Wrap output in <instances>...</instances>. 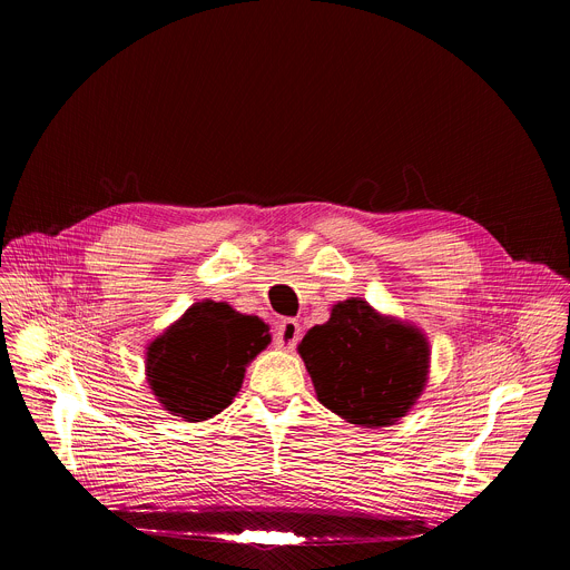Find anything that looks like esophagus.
<instances>
[{
	"mask_svg": "<svg viewBox=\"0 0 570 570\" xmlns=\"http://www.w3.org/2000/svg\"><path fill=\"white\" fill-rule=\"evenodd\" d=\"M299 336H302V327H299V322L293 320V317L282 320V322L277 324V327H275V345H277L279 350L293 352L295 345H297V341H299Z\"/></svg>",
	"mask_w": 570,
	"mask_h": 570,
	"instance_id": "1",
	"label": "esophagus"
}]
</instances>
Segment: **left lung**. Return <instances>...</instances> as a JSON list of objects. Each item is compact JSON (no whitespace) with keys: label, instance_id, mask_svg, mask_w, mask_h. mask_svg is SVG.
<instances>
[{"label":"left lung","instance_id":"obj_1","mask_svg":"<svg viewBox=\"0 0 570 570\" xmlns=\"http://www.w3.org/2000/svg\"><path fill=\"white\" fill-rule=\"evenodd\" d=\"M317 401L358 426H387L409 413L426 385L424 334L379 315L361 297L332 308L299 343Z\"/></svg>","mask_w":570,"mask_h":570}]
</instances>
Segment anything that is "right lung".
Returning <instances> with one entry per match:
<instances>
[{
	"instance_id": "1",
	"label": "right lung",
	"mask_w": 570,
	"mask_h": 570,
	"mask_svg": "<svg viewBox=\"0 0 570 570\" xmlns=\"http://www.w3.org/2000/svg\"><path fill=\"white\" fill-rule=\"evenodd\" d=\"M271 343L268 327L223 302H198L150 343L146 376L157 401L185 422H203L232 403L246 365Z\"/></svg>"
}]
</instances>
